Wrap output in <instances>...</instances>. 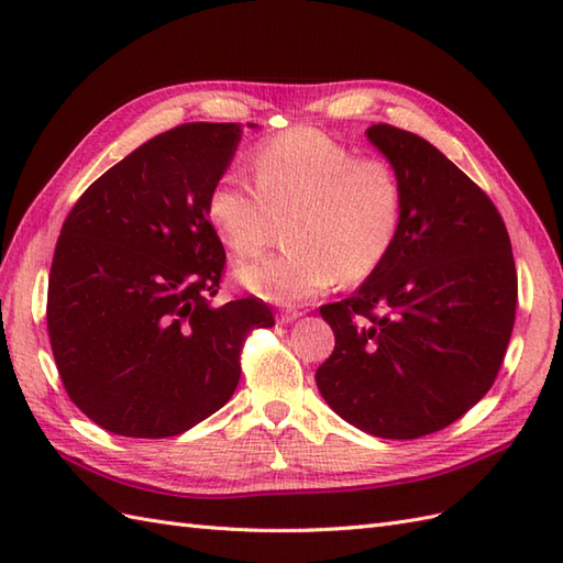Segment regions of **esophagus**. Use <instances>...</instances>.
I'll use <instances>...</instances> for the list:
<instances>
[{"label":"esophagus","mask_w":563,"mask_h":563,"mask_svg":"<svg viewBox=\"0 0 563 563\" xmlns=\"http://www.w3.org/2000/svg\"><path fill=\"white\" fill-rule=\"evenodd\" d=\"M302 317V312H297V309H285V312L278 314V324H292Z\"/></svg>","instance_id":"esophagus-1"}]
</instances>
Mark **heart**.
<instances>
[{
    "label": "heart",
    "instance_id": "heart-1",
    "mask_svg": "<svg viewBox=\"0 0 563 563\" xmlns=\"http://www.w3.org/2000/svg\"><path fill=\"white\" fill-rule=\"evenodd\" d=\"M256 186L242 174L212 184L206 218L236 256L268 242L275 218H285L278 254L234 268L236 283L261 300L297 305L343 280L375 273L397 244L404 220V184L387 159L357 154L317 128H292L254 150Z\"/></svg>",
    "mask_w": 563,
    "mask_h": 563
}]
</instances>
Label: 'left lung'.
<instances>
[{"instance_id": "obj_1", "label": "left lung", "mask_w": 563, "mask_h": 563, "mask_svg": "<svg viewBox=\"0 0 563 563\" xmlns=\"http://www.w3.org/2000/svg\"><path fill=\"white\" fill-rule=\"evenodd\" d=\"M365 137L401 178L404 220L353 297L319 309L336 345L317 387L363 433L413 440L492 389L516 321V261L492 198L438 147L385 123Z\"/></svg>"}]
</instances>
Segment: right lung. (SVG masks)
Instances as JSON below:
<instances>
[{"instance_id":"add662e5","label":"right lung","mask_w":563,"mask_h":563,"mask_svg":"<svg viewBox=\"0 0 563 563\" xmlns=\"http://www.w3.org/2000/svg\"><path fill=\"white\" fill-rule=\"evenodd\" d=\"M249 128H258L249 123ZM242 123H186L97 178L59 232L47 333L63 385L103 430L169 438L230 401L256 297L214 307L224 249L206 218Z\"/></svg>"}]
</instances>
